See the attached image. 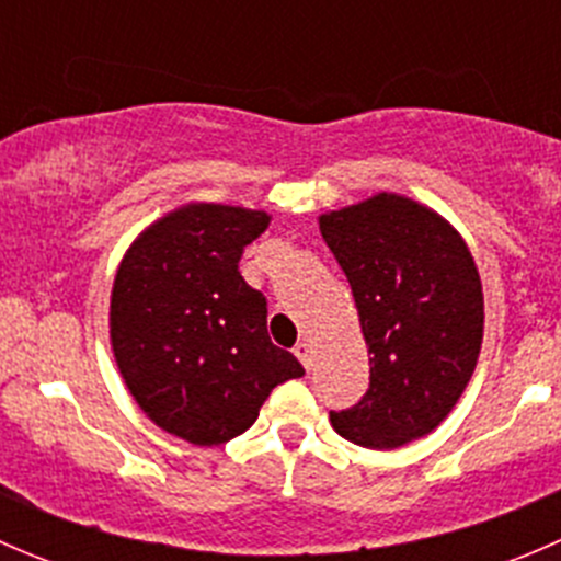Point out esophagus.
<instances>
[{
  "label": "esophagus",
  "instance_id": "esophagus-1",
  "mask_svg": "<svg viewBox=\"0 0 561 561\" xmlns=\"http://www.w3.org/2000/svg\"><path fill=\"white\" fill-rule=\"evenodd\" d=\"M293 353H296V358L301 360L304 369H307V371L312 369V366H314V350H312V344H309V342H298Z\"/></svg>",
  "mask_w": 561,
  "mask_h": 561
}]
</instances>
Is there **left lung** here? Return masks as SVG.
<instances>
[{"label":"left lung","mask_w":561,"mask_h":561,"mask_svg":"<svg viewBox=\"0 0 561 561\" xmlns=\"http://www.w3.org/2000/svg\"><path fill=\"white\" fill-rule=\"evenodd\" d=\"M320 233L353 287L369 347V390L331 423L390 450L445 421L483 342V290L461 236L415 201L377 195L322 214Z\"/></svg>","instance_id":"8db88e82"}]
</instances>
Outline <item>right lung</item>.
<instances>
[{"instance_id": "1", "label": "right lung", "mask_w": 561, "mask_h": 561, "mask_svg": "<svg viewBox=\"0 0 561 561\" xmlns=\"http://www.w3.org/2000/svg\"><path fill=\"white\" fill-rule=\"evenodd\" d=\"M263 211L197 203L151 225L111 296L118 371L140 410L192 445L244 434L276 386L304 375L268 339V301L239 271Z\"/></svg>"}]
</instances>
